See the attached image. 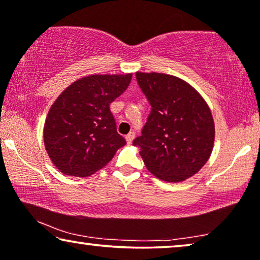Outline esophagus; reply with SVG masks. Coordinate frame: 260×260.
Returning a JSON list of instances; mask_svg holds the SVG:
<instances>
[{"label": "esophagus", "instance_id": "obj_1", "mask_svg": "<svg viewBox=\"0 0 260 260\" xmlns=\"http://www.w3.org/2000/svg\"><path fill=\"white\" fill-rule=\"evenodd\" d=\"M134 138H135V133H134V132H129V133L126 135V141H127V144H132V141L134 140Z\"/></svg>", "mask_w": 260, "mask_h": 260}]
</instances>
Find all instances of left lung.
I'll use <instances>...</instances> for the list:
<instances>
[{
    "instance_id": "1",
    "label": "left lung",
    "mask_w": 260,
    "mask_h": 260,
    "mask_svg": "<svg viewBox=\"0 0 260 260\" xmlns=\"http://www.w3.org/2000/svg\"><path fill=\"white\" fill-rule=\"evenodd\" d=\"M151 105L147 121L134 146L147 170L165 181L191 178L210 158L214 121L200 94L184 80L160 73L135 74Z\"/></svg>"
}]
</instances>
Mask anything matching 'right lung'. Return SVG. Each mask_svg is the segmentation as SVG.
I'll use <instances>...</instances> for the list:
<instances>
[{
  "label": "right lung",
  "instance_id": "obj_1",
  "mask_svg": "<svg viewBox=\"0 0 260 260\" xmlns=\"http://www.w3.org/2000/svg\"><path fill=\"white\" fill-rule=\"evenodd\" d=\"M131 79L132 74L86 76L56 99L47 115L43 140L58 171L88 177L126 145L109 105L125 92Z\"/></svg>",
  "mask_w": 260,
  "mask_h": 260
}]
</instances>
